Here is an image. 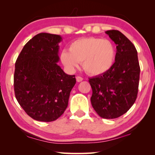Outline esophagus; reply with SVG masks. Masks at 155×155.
Segmentation results:
<instances>
[{"label":"esophagus","mask_w":155,"mask_h":155,"mask_svg":"<svg viewBox=\"0 0 155 155\" xmlns=\"http://www.w3.org/2000/svg\"><path fill=\"white\" fill-rule=\"evenodd\" d=\"M76 79H77V82H81V81H83V78L81 77H76Z\"/></svg>","instance_id":"34e87169"}]
</instances>
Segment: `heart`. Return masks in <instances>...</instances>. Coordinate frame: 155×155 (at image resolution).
I'll return each instance as SVG.
<instances>
[{
	"label": "heart",
	"mask_w": 155,
	"mask_h": 155,
	"mask_svg": "<svg viewBox=\"0 0 155 155\" xmlns=\"http://www.w3.org/2000/svg\"><path fill=\"white\" fill-rule=\"evenodd\" d=\"M115 56V46L110 40L85 38L72 41L69 51L63 50L60 59L70 71H74L79 62H82L83 69L87 74L99 76L111 70Z\"/></svg>",
	"instance_id": "heart-1"
}]
</instances>
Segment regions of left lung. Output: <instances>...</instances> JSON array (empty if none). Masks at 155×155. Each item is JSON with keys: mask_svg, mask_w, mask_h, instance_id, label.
Wrapping results in <instances>:
<instances>
[{"mask_svg": "<svg viewBox=\"0 0 155 155\" xmlns=\"http://www.w3.org/2000/svg\"><path fill=\"white\" fill-rule=\"evenodd\" d=\"M116 44V56L111 70L90 78L91 103L99 116L114 119L127 113L137 98L140 68L135 46L117 30L105 31Z\"/></svg>", "mask_w": 155, "mask_h": 155, "instance_id": "8db88e82", "label": "left lung"}]
</instances>
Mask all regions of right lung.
Here are the masks:
<instances>
[{"instance_id":"right-lung-1","label":"right lung","mask_w":155,"mask_h":155,"mask_svg":"<svg viewBox=\"0 0 155 155\" xmlns=\"http://www.w3.org/2000/svg\"><path fill=\"white\" fill-rule=\"evenodd\" d=\"M62 37L48 33L34 36L15 64L14 91L18 103L33 119L52 122L64 114L76 83L57 64Z\"/></svg>"}]
</instances>
